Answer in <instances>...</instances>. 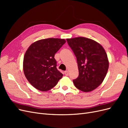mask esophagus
<instances>
[{"label": "esophagus", "mask_w": 128, "mask_h": 128, "mask_svg": "<svg viewBox=\"0 0 128 128\" xmlns=\"http://www.w3.org/2000/svg\"><path fill=\"white\" fill-rule=\"evenodd\" d=\"M64 74H65V75H66V76H68V75H69V72H68V71L66 70V71H65V72H64Z\"/></svg>", "instance_id": "1"}]
</instances>
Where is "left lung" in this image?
<instances>
[{
    "label": "left lung",
    "instance_id": "8db88e82",
    "mask_svg": "<svg viewBox=\"0 0 128 128\" xmlns=\"http://www.w3.org/2000/svg\"><path fill=\"white\" fill-rule=\"evenodd\" d=\"M66 40L78 64L79 75L73 80L75 87L86 92L94 90L103 82L109 67L104 48L98 42L86 37Z\"/></svg>",
    "mask_w": 128,
    "mask_h": 128
}]
</instances>
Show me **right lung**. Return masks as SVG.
Here are the masks:
<instances>
[{
	"instance_id": "obj_1",
	"label": "right lung",
	"mask_w": 128,
	"mask_h": 128,
	"mask_svg": "<svg viewBox=\"0 0 128 128\" xmlns=\"http://www.w3.org/2000/svg\"><path fill=\"white\" fill-rule=\"evenodd\" d=\"M66 42L64 39L47 38L34 42L24 54V72L32 86L42 91L54 87L63 76L56 68L55 54Z\"/></svg>"
}]
</instances>
